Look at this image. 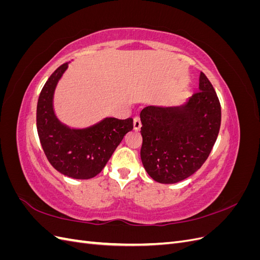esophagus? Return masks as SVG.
<instances>
[{
	"instance_id": "obj_1",
	"label": "esophagus",
	"mask_w": 260,
	"mask_h": 260,
	"mask_svg": "<svg viewBox=\"0 0 260 260\" xmlns=\"http://www.w3.org/2000/svg\"><path fill=\"white\" fill-rule=\"evenodd\" d=\"M141 127H142V123H141L140 118L136 117L135 120H133V129H135V131H139Z\"/></svg>"
}]
</instances>
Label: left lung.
<instances>
[{"label":"left lung","instance_id":"obj_1","mask_svg":"<svg viewBox=\"0 0 260 260\" xmlns=\"http://www.w3.org/2000/svg\"><path fill=\"white\" fill-rule=\"evenodd\" d=\"M143 138L141 159L159 183L180 182L198 171L214 146L221 123V106L205 74L199 92L179 106H147L140 114Z\"/></svg>","mask_w":260,"mask_h":260}]
</instances>
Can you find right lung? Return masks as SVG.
<instances>
[{"instance_id": "right-lung-1", "label": "right lung", "mask_w": 260, "mask_h": 260, "mask_svg": "<svg viewBox=\"0 0 260 260\" xmlns=\"http://www.w3.org/2000/svg\"><path fill=\"white\" fill-rule=\"evenodd\" d=\"M68 68L59 66L45 82L38 100L37 129L46 158L60 174L73 179L99 175L123 137L133 129V119L107 117L83 129L69 128L58 120L53 107L56 85Z\"/></svg>"}]
</instances>
